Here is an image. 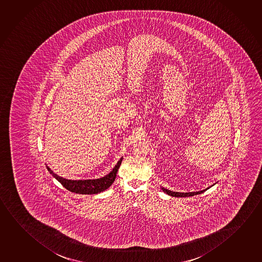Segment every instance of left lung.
<instances>
[{"label": "left lung", "mask_w": 262, "mask_h": 262, "mask_svg": "<svg viewBox=\"0 0 262 262\" xmlns=\"http://www.w3.org/2000/svg\"><path fill=\"white\" fill-rule=\"evenodd\" d=\"M162 190L166 192V193L169 195V196H172V197H189V196H194V195H197V194H201L202 192H204L205 190L209 189H203V190H201V191H196V192H175V191H171V190H169V189H164V188H161Z\"/></svg>", "instance_id": "left-lung-1"}]
</instances>
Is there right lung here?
I'll use <instances>...</instances> for the list:
<instances>
[{
    "label": "right lung",
    "instance_id": "1",
    "mask_svg": "<svg viewBox=\"0 0 262 262\" xmlns=\"http://www.w3.org/2000/svg\"><path fill=\"white\" fill-rule=\"evenodd\" d=\"M121 161H122V158L118 161V163L108 175L100 178V179H96V180L72 181V180H67V179H63V178L58 176L57 174L53 172V170L49 167H47V169H48L49 172L52 174L53 177L55 178L57 181L64 187L65 189H68L72 192L79 194H97L108 189L110 186L113 184L115 181L118 169L121 166Z\"/></svg>",
    "mask_w": 262,
    "mask_h": 262
}]
</instances>
